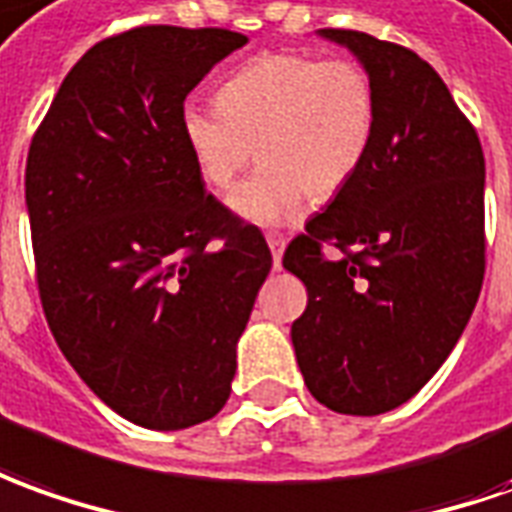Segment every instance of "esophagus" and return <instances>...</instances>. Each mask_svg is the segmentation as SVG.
<instances>
[{
    "mask_svg": "<svg viewBox=\"0 0 512 512\" xmlns=\"http://www.w3.org/2000/svg\"><path fill=\"white\" fill-rule=\"evenodd\" d=\"M267 245H270V253H273V264H276V270H281V256H284V248H287L284 236L270 234L267 236Z\"/></svg>",
    "mask_w": 512,
    "mask_h": 512,
    "instance_id": "obj_1",
    "label": "esophagus"
}]
</instances>
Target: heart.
Masks as SVG:
<instances>
[{
	"label": "heart",
	"instance_id": "obj_1",
	"mask_svg": "<svg viewBox=\"0 0 512 512\" xmlns=\"http://www.w3.org/2000/svg\"><path fill=\"white\" fill-rule=\"evenodd\" d=\"M376 122V88L362 63L267 52L222 83L217 105H183L181 136L200 178L220 195L234 189L256 147L262 167L236 189L231 209L276 225L301 197L326 203L357 178Z\"/></svg>",
	"mask_w": 512,
	"mask_h": 512
}]
</instances>
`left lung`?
<instances>
[{"label": "left lung", "instance_id": "left-lung-1", "mask_svg": "<svg viewBox=\"0 0 512 512\" xmlns=\"http://www.w3.org/2000/svg\"><path fill=\"white\" fill-rule=\"evenodd\" d=\"M317 35L368 69L379 122L357 178L284 253L309 295L290 334L323 407L382 415L438 373L477 306L485 155L446 83L412 49L357 30ZM326 244L341 256L329 260Z\"/></svg>", "mask_w": 512, "mask_h": 512}]
</instances>
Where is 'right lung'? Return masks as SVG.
<instances>
[{"mask_svg": "<svg viewBox=\"0 0 512 512\" xmlns=\"http://www.w3.org/2000/svg\"><path fill=\"white\" fill-rule=\"evenodd\" d=\"M248 38L136 27L88 49L35 130L24 200L55 343L130 424L175 432L225 407L273 256L206 195L183 100Z\"/></svg>", "mask_w": 512, "mask_h": 512, "instance_id": "1", "label": "right lung"}]
</instances>
